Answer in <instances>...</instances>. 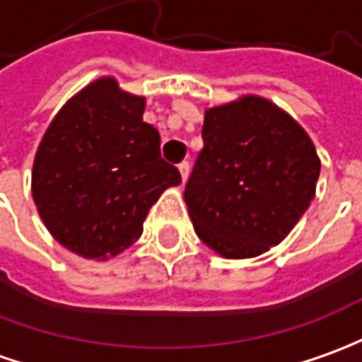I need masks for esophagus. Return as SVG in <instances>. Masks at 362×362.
<instances>
[{"label": "esophagus", "instance_id": "1", "mask_svg": "<svg viewBox=\"0 0 362 362\" xmlns=\"http://www.w3.org/2000/svg\"><path fill=\"white\" fill-rule=\"evenodd\" d=\"M178 170H180L182 182L188 180V176H190V162H180L178 164Z\"/></svg>", "mask_w": 362, "mask_h": 362}]
</instances>
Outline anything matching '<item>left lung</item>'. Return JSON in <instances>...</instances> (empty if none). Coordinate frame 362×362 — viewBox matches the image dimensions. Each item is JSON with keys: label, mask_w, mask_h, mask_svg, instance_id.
I'll use <instances>...</instances> for the list:
<instances>
[{"label": "left lung", "mask_w": 362, "mask_h": 362, "mask_svg": "<svg viewBox=\"0 0 362 362\" xmlns=\"http://www.w3.org/2000/svg\"><path fill=\"white\" fill-rule=\"evenodd\" d=\"M202 139L184 190L198 238L230 259L277 245L315 198L321 162L309 134L267 98L245 95L206 110Z\"/></svg>", "instance_id": "1"}]
</instances>
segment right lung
<instances>
[{
    "instance_id": "add662e5",
    "label": "right lung",
    "mask_w": 362,
    "mask_h": 362,
    "mask_svg": "<svg viewBox=\"0 0 362 362\" xmlns=\"http://www.w3.org/2000/svg\"><path fill=\"white\" fill-rule=\"evenodd\" d=\"M142 112L144 97L120 90L112 77L97 78L59 110L37 148L31 192L39 216L83 257L129 247L152 204L182 182Z\"/></svg>"
}]
</instances>
